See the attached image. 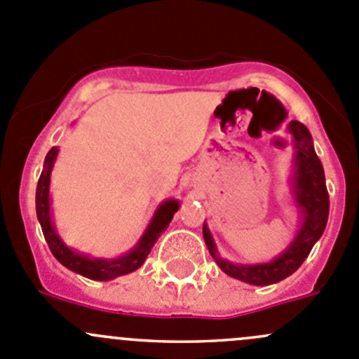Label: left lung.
I'll list each match as a JSON object with an SVG mask.
<instances>
[{
	"label": "left lung",
	"instance_id": "8db88e82",
	"mask_svg": "<svg viewBox=\"0 0 359 359\" xmlns=\"http://www.w3.org/2000/svg\"><path fill=\"white\" fill-rule=\"evenodd\" d=\"M288 133L293 136L295 144V175H293V197L302 212V225L293 243L269 264L243 265L232 264L219 258L211 232L204 223L205 246L226 276L255 286H267L283 281L292 276L305 262L312 246L319 241L326 229L330 211L328 190H326L325 171L321 161L312 147V137L307 127L299 120L288 123Z\"/></svg>",
	"mask_w": 359,
	"mask_h": 359
}]
</instances>
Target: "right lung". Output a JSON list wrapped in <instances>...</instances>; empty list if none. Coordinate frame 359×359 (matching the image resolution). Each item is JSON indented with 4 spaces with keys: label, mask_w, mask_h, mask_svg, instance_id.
<instances>
[{
    "label": "right lung",
    "mask_w": 359,
    "mask_h": 359,
    "mask_svg": "<svg viewBox=\"0 0 359 359\" xmlns=\"http://www.w3.org/2000/svg\"><path fill=\"white\" fill-rule=\"evenodd\" d=\"M59 154V148L54 147L45 157L43 171H41L40 180H38L36 187V216L40 222L41 230H43L45 241H47L48 248H50L52 255L69 271L76 272V274L83 276V278L94 279V281H109L118 276H126L129 272L137 271L141 265L144 264L147 257L150 255L151 248L157 243L161 233L168 229L171 223L175 212L180 209V202L171 198L158 205L155 211L154 218H151L150 225L144 230L143 237L140 243L136 244L130 253L123 255V257L115 258V260H102V258H88L87 255H80L76 251L69 250L62 239L55 232V226L52 223V212H50V172L54 168L55 157Z\"/></svg>",
    "instance_id": "add662e5"
}]
</instances>
